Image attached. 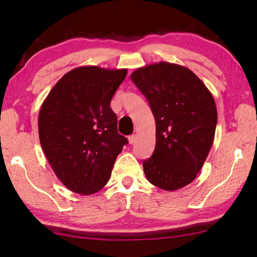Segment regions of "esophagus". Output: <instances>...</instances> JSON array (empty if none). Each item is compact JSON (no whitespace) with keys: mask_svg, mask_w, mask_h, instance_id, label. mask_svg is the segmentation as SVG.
Segmentation results:
<instances>
[{"mask_svg":"<svg viewBox=\"0 0 257 257\" xmlns=\"http://www.w3.org/2000/svg\"><path fill=\"white\" fill-rule=\"evenodd\" d=\"M136 139H137V137H136V135H132V136H129V137H128V141H129V144H130V145L135 144Z\"/></svg>","mask_w":257,"mask_h":257,"instance_id":"34e87169","label":"esophagus"}]
</instances>
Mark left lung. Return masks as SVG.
Masks as SVG:
<instances>
[{"instance_id": "left-lung-1", "label": "left lung", "mask_w": 257, "mask_h": 257, "mask_svg": "<svg viewBox=\"0 0 257 257\" xmlns=\"http://www.w3.org/2000/svg\"><path fill=\"white\" fill-rule=\"evenodd\" d=\"M130 78L146 96L156 120V148L144 161L147 179L166 191L195 179L215 135L214 98L192 70L160 62L137 68Z\"/></svg>"}]
</instances>
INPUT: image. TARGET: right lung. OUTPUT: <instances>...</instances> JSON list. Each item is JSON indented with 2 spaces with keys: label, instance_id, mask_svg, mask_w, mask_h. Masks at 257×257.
Returning a JSON list of instances; mask_svg holds the SVG:
<instances>
[{
  "label": "right lung",
  "instance_id": "add662e5",
  "mask_svg": "<svg viewBox=\"0 0 257 257\" xmlns=\"http://www.w3.org/2000/svg\"><path fill=\"white\" fill-rule=\"evenodd\" d=\"M128 70L81 66L65 74L43 101L38 135L48 162L75 193L101 190L128 144L118 134L111 98Z\"/></svg>",
  "mask_w": 257,
  "mask_h": 257
}]
</instances>
